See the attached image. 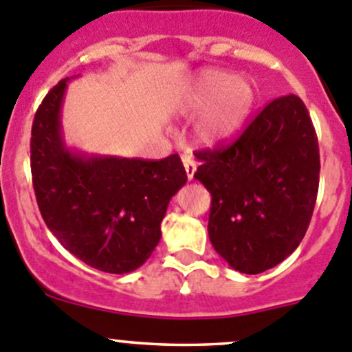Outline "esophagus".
I'll use <instances>...</instances> for the list:
<instances>
[{
  "mask_svg": "<svg viewBox=\"0 0 352 352\" xmlns=\"http://www.w3.org/2000/svg\"><path fill=\"white\" fill-rule=\"evenodd\" d=\"M182 162H184V168H186V173H187V179L192 180L194 173H196V163H194V160H190V156L187 155L182 156Z\"/></svg>",
  "mask_w": 352,
  "mask_h": 352,
  "instance_id": "esophagus-1",
  "label": "esophagus"
}]
</instances>
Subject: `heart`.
Wrapping results in <instances>:
<instances>
[{"label": "heart", "instance_id": "1", "mask_svg": "<svg viewBox=\"0 0 352 352\" xmlns=\"http://www.w3.org/2000/svg\"><path fill=\"white\" fill-rule=\"evenodd\" d=\"M254 101V91L244 78H228L223 72H204L189 100L192 110L204 109L196 135L204 146H217L234 138L244 125Z\"/></svg>", "mask_w": 352, "mask_h": 352}]
</instances>
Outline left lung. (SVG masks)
Listing matches in <instances>:
<instances>
[{"mask_svg": "<svg viewBox=\"0 0 352 352\" xmlns=\"http://www.w3.org/2000/svg\"><path fill=\"white\" fill-rule=\"evenodd\" d=\"M211 194L208 234L241 274L277 267L305 237L320 182L318 138L296 94L268 103L227 148L196 151Z\"/></svg>", "mask_w": 352, "mask_h": 352, "instance_id": "obj_1", "label": "left lung"}]
</instances>
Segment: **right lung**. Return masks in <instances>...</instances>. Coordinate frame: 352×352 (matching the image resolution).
Masks as SVG:
<instances>
[{"mask_svg":"<svg viewBox=\"0 0 352 352\" xmlns=\"http://www.w3.org/2000/svg\"><path fill=\"white\" fill-rule=\"evenodd\" d=\"M63 78L37 108L30 170L43 220L67 251L107 274L144 265L162 239L170 199L187 182L179 155L158 162L85 155L61 134Z\"/></svg>","mask_w":352,"mask_h":352,"instance_id":"obj_1","label":"right lung"}]
</instances>
